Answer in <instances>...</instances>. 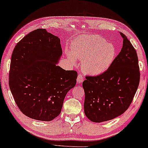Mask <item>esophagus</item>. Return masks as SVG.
I'll use <instances>...</instances> for the list:
<instances>
[{
  "instance_id": "esophagus-1",
  "label": "esophagus",
  "mask_w": 148,
  "mask_h": 148,
  "mask_svg": "<svg viewBox=\"0 0 148 148\" xmlns=\"http://www.w3.org/2000/svg\"><path fill=\"white\" fill-rule=\"evenodd\" d=\"M77 83H83V75H81V74H79V75H78V77H77Z\"/></svg>"
}]
</instances>
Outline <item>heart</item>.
Masks as SVG:
<instances>
[{"mask_svg": "<svg viewBox=\"0 0 148 148\" xmlns=\"http://www.w3.org/2000/svg\"><path fill=\"white\" fill-rule=\"evenodd\" d=\"M71 49L73 58L69 57L70 60L73 62H75V58L81 60L84 71L93 75L106 71L114 61L116 54L114 46L98 35L79 38L73 42Z\"/></svg>", "mask_w": 148, "mask_h": 148, "instance_id": "b5f03b06", "label": "heart"}]
</instances>
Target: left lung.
Segmentation results:
<instances>
[{
    "instance_id": "1",
    "label": "left lung",
    "mask_w": 148,
    "mask_h": 148,
    "mask_svg": "<svg viewBox=\"0 0 148 148\" xmlns=\"http://www.w3.org/2000/svg\"><path fill=\"white\" fill-rule=\"evenodd\" d=\"M121 52L111 66L98 75L85 77L84 110L91 121L113 119L129 108L139 85L140 72L135 48L124 34Z\"/></svg>"
}]
</instances>
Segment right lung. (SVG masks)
I'll return each instance as SVG.
<instances>
[{
	"instance_id": "add662e5",
	"label": "right lung",
	"mask_w": 148,
	"mask_h": 148,
	"mask_svg": "<svg viewBox=\"0 0 148 148\" xmlns=\"http://www.w3.org/2000/svg\"><path fill=\"white\" fill-rule=\"evenodd\" d=\"M62 54L60 38L45 29L31 31L17 43L11 57L9 86L25 115L50 121L61 113L78 75L75 70L65 71L56 65Z\"/></svg>"
}]
</instances>
